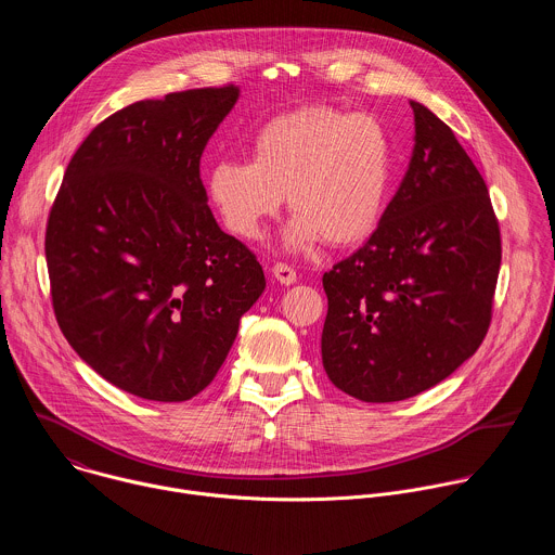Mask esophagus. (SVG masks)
I'll return each mask as SVG.
<instances>
[{
  "instance_id": "obj_1",
  "label": "esophagus",
  "mask_w": 555,
  "mask_h": 555,
  "mask_svg": "<svg viewBox=\"0 0 555 555\" xmlns=\"http://www.w3.org/2000/svg\"><path fill=\"white\" fill-rule=\"evenodd\" d=\"M272 274H274V279H276L281 285H294V283H296V272H294V268L287 266V263H276V266L272 268Z\"/></svg>"
}]
</instances>
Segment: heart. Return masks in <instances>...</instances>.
<instances>
[{
  "label": "heart",
  "mask_w": 555,
  "mask_h": 555,
  "mask_svg": "<svg viewBox=\"0 0 555 555\" xmlns=\"http://www.w3.org/2000/svg\"><path fill=\"white\" fill-rule=\"evenodd\" d=\"M392 140L369 114L307 107L268 120L250 140V160H219L206 191L223 225L255 240L283 195L294 210L285 244L349 246L371 234L392 180Z\"/></svg>",
  "instance_id": "heart-1"
}]
</instances>
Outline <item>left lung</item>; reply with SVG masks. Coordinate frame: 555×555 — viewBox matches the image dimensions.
I'll list each match as a JSON object with an SVG mask.
<instances>
[{
    "label": "left lung",
    "mask_w": 555,
    "mask_h": 555,
    "mask_svg": "<svg viewBox=\"0 0 555 555\" xmlns=\"http://www.w3.org/2000/svg\"><path fill=\"white\" fill-rule=\"evenodd\" d=\"M409 171L369 242L323 274V366L362 402H400L483 343L501 270L488 186L452 129L411 101Z\"/></svg>",
    "instance_id": "left-lung-1"
}]
</instances>
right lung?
Returning a JSON list of instances; mask_svg holds the SVG:
<instances>
[{"label": "right lung", "mask_w": 555, "mask_h": 555, "mask_svg": "<svg viewBox=\"0 0 555 555\" xmlns=\"http://www.w3.org/2000/svg\"><path fill=\"white\" fill-rule=\"evenodd\" d=\"M240 88L138 101L76 149L46 228L59 327L109 384L186 402L221 369L266 276L225 234L199 178Z\"/></svg>", "instance_id": "add662e5"}]
</instances>
